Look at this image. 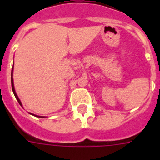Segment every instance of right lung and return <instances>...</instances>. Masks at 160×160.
Wrapping results in <instances>:
<instances>
[{
  "label": "right lung",
  "mask_w": 160,
  "mask_h": 160,
  "mask_svg": "<svg viewBox=\"0 0 160 160\" xmlns=\"http://www.w3.org/2000/svg\"><path fill=\"white\" fill-rule=\"evenodd\" d=\"M12 75H13V66H12V71H11V84H12V92H13V94L14 96L16 97L17 100H18V102H19V104L22 107V102H21V100H20V98H18V94H17L16 91H15V88H14V84H13V78H12ZM29 114H32V115H33V116H36V117H38V118H46L45 116H39V115H36V114H33L32 113H30L29 112Z\"/></svg>",
  "instance_id": "obj_1"
}]
</instances>
